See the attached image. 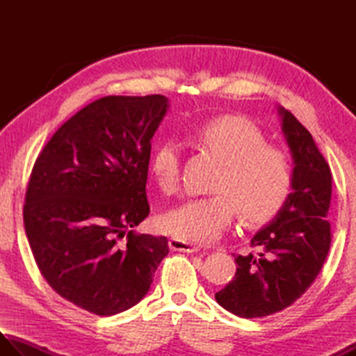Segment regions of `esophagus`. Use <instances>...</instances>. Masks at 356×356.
I'll list each match as a JSON object with an SVG mask.
<instances>
[{"mask_svg": "<svg viewBox=\"0 0 356 356\" xmlns=\"http://www.w3.org/2000/svg\"><path fill=\"white\" fill-rule=\"evenodd\" d=\"M168 245H170L171 251H180V252H188V254H193V252L199 251V248L193 245V243H190V241L179 240V238H170Z\"/></svg>", "mask_w": 356, "mask_h": 356, "instance_id": "esophagus-1", "label": "esophagus"}]
</instances>
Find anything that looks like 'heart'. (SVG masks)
Here are the masks:
<instances>
[{
	"instance_id": "1",
	"label": "heart",
	"mask_w": 356,
	"mask_h": 356,
	"mask_svg": "<svg viewBox=\"0 0 356 356\" xmlns=\"http://www.w3.org/2000/svg\"><path fill=\"white\" fill-rule=\"evenodd\" d=\"M197 145L220 162L214 195L191 199L159 217V228L174 238L205 243L218 238L240 209L246 222L274 217L292 190L289 157L266 143L251 120L236 115L208 119L191 130ZM149 174L157 188L171 194L179 186L180 154L174 140H163L149 157Z\"/></svg>"
}]
</instances>
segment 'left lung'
Masks as SVG:
<instances>
[{
  "instance_id": "1",
  "label": "left lung",
  "mask_w": 356,
  "mask_h": 356,
  "mask_svg": "<svg viewBox=\"0 0 356 356\" xmlns=\"http://www.w3.org/2000/svg\"><path fill=\"white\" fill-rule=\"evenodd\" d=\"M278 115L293 159L292 193L252 237L257 254L237 255L236 277L216 293L218 305L241 318L289 307L314 283L330 249V168L298 119L283 107Z\"/></svg>"
}]
</instances>
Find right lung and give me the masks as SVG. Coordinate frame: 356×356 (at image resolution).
<instances>
[{
  "instance_id": "1",
  "label": "right lung",
  "mask_w": 356,
  "mask_h": 356,
  "mask_svg": "<svg viewBox=\"0 0 356 356\" xmlns=\"http://www.w3.org/2000/svg\"><path fill=\"white\" fill-rule=\"evenodd\" d=\"M168 107L162 95L101 97L51 136L30 174L24 226L38 268L95 315L138 305L170 252L166 237L131 229L149 214L151 139Z\"/></svg>"
}]
</instances>
